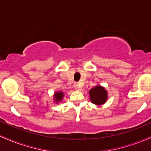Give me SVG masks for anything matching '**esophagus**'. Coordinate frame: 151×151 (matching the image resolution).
Segmentation results:
<instances>
[{"instance_id":"esophagus-1","label":"esophagus","mask_w":151,"mask_h":151,"mask_svg":"<svg viewBox=\"0 0 151 151\" xmlns=\"http://www.w3.org/2000/svg\"><path fill=\"white\" fill-rule=\"evenodd\" d=\"M74 88H75L76 89H80L81 88V86L80 85V84H79V83H77V82L74 83Z\"/></svg>"}]
</instances>
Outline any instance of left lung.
I'll list each match as a JSON object with an SVG mask.
<instances>
[{
  "mask_svg": "<svg viewBox=\"0 0 151 151\" xmlns=\"http://www.w3.org/2000/svg\"><path fill=\"white\" fill-rule=\"evenodd\" d=\"M90 99L94 104L101 105L104 104L107 99V92L101 86L93 87L89 91Z\"/></svg>",
  "mask_w": 151,
  "mask_h": 151,
  "instance_id": "obj_1",
  "label": "left lung"
}]
</instances>
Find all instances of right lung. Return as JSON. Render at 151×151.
<instances>
[{"mask_svg": "<svg viewBox=\"0 0 151 151\" xmlns=\"http://www.w3.org/2000/svg\"><path fill=\"white\" fill-rule=\"evenodd\" d=\"M63 96H64L63 92H62V91H60V92H57L55 94V101H56V102L60 101L62 99V98H63Z\"/></svg>", "mask_w": 151, "mask_h": 151, "instance_id": "obj_1", "label": "right lung"}]
</instances>
